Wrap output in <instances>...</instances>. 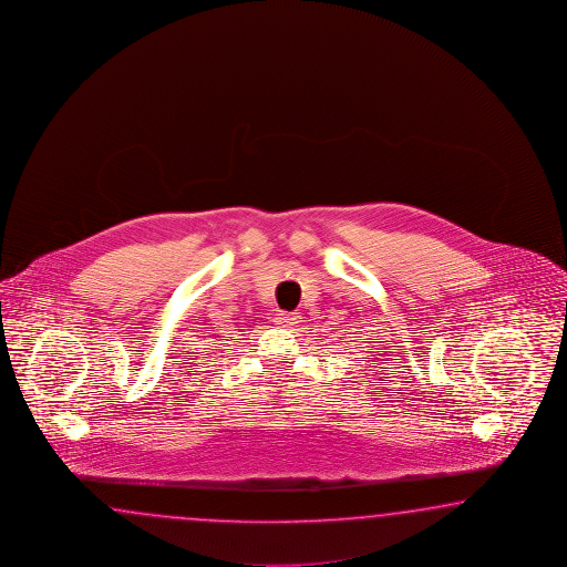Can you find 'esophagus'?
Returning <instances> with one entry per match:
<instances>
[{"label":"esophagus","mask_w":567,"mask_h":567,"mask_svg":"<svg viewBox=\"0 0 567 567\" xmlns=\"http://www.w3.org/2000/svg\"><path fill=\"white\" fill-rule=\"evenodd\" d=\"M296 320H298L296 312H277L276 315V324L279 327H291L296 324Z\"/></svg>","instance_id":"obj_1"}]
</instances>
